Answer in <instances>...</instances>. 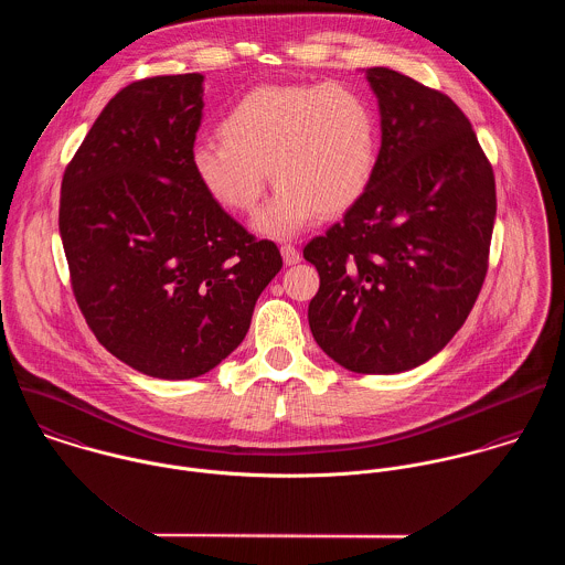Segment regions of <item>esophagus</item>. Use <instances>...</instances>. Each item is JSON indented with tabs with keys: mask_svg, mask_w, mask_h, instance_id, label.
Here are the masks:
<instances>
[{
	"mask_svg": "<svg viewBox=\"0 0 565 565\" xmlns=\"http://www.w3.org/2000/svg\"><path fill=\"white\" fill-rule=\"evenodd\" d=\"M280 254H282V258H285L287 265H296V263H300V258H302L300 249H298L294 243H282V245H280Z\"/></svg>",
	"mask_w": 565,
	"mask_h": 565,
	"instance_id": "esophagus-1",
	"label": "esophagus"
}]
</instances>
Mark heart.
Segmentation results:
<instances>
[{"label": "heart", "instance_id": "1", "mask_svg": "<svg viewBox=\"0 0 565 565\" xmlns=\"http://www.w3.org/2000/svg\"><path fill=\"white\" fill-rule=\"evenodd\" d=\"M220 141L193 148L202 189L231 213H252L267 186L276 195L256 217L269 237H291L318 213L352 209L367 191L381 150L372 104L334 82L249 88L217 126Z\"/></svg>", "mask_w": 565, "mask_h": 565}]
</instances>
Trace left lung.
I'll use <instances>...</instances> for the list:
<instances>
[{
	"mask_svg": "<svg viewBox=\"0 0 565 565\" xmlns=\"http://www.w3.org/2000/svg\"><path fill=\"white\" fill-rule=\"evenodd\" d=\"M381 152L343 222L305 245L320 289L309 326L356 374H398L435 356L468 320L489 267L491 162L463 110L387 67L367 70Z\"/></svg>",
	"mask_w": 565,
	"mask_h": 565,
	"instance_id": "8db88e82",
	"label": "left lung"
}]
</instances>
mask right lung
<instances>
[{"instance_id":"obj_1","label":"right lung","mask_w":565,"mask_h":565,"mask_svg":"<svg viewBox=\"0 0 565 565\" xmlns=\"http://www.w3.org/2000/svg\"><path fill=\"white\" fill-rule=\"evenodd\" d=\"M200 74L124 86L61 184L58 228L82 316L119 361L154 379H195L245 337L280 271L195 178Z\"/></svg>"}]
</instances>
